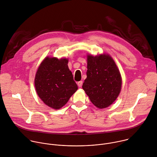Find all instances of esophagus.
I'll use <instances>...</instances> for the list:
<instances>
[{"instance_id":"34e87169","label":"esophagus","mask_w":157,"mask_h":157,"mask_svg":"<svg viewBox=\"0 0 157 157\" xmlns=\"http://www.w3.org/2000/svg\"><path fill=\"white\" fill-rule=\"evenodd\" d=\"M82 81H79V82H78V86L79 87H81L82 86Z\"/></svg>"}]
</instances>
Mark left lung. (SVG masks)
<instances>
[{
	"label": "left lung",
	"mask_w": 157,
	"mask_h": 157,
	"mask_svg": "<svg viewBox=\"0 0 157 157\" xmlns=\"http://www.w3.org/2000/svg\"><path fill=\"white\" fill-rule=\"evenodd\" d=\"M86 74L82 89L91 102L100 109L113 104L122 87L121 75L113 58L106 54L87 55Z\"/></svg>",
	"instance_id": "1"
}]
</instances>
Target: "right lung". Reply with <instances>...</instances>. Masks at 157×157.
Instances as JSON below:
<instances>
[{"label":"right lung","instance_id":"add662e5","mask_svg":"<svg viewBox=\"0 0 157 157\" xmlns=\"http://www.w3.org/2000/svg\"><path fill=\"white\" fill-rule=\"evenodd\" d=\"M67 59L46 57L40 65L35 78L36 92L50 108L59 109L63 106L78 90Z\"/></svg>","mask_w":157,"mask_h":157}]
</instances>
